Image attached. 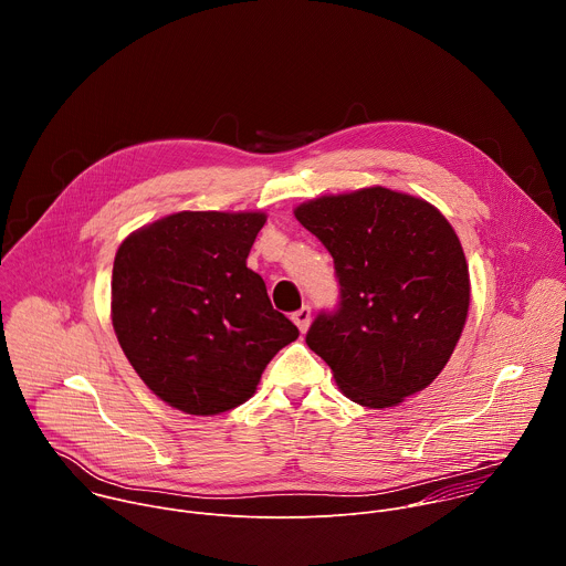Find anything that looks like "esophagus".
Here are the masks:
<instances>
[{"label": "esophagus", "instance_id": "obj_1", "mask_svg": "<svg viewBox=\"0 0 566 566\" xmlns=\"http://www.w3.org/2000/svg\"><path fill=\"white\" fill-rule=\"evenodd\" d=\"M291 319L295 322V327L304 334V332L308 329V322H311V306H302V308H297V311L291 315Z\"/></svg>", "mask_w": 566, "mask_h": 566}]
</instances>
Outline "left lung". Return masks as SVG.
Returning a JSON list of instances; mask_svg holds the SVG:
<instances>
[{"label": "left lung", "instance_id": "left-lung-1", "mask_svg": "<svg viewBox=\"0 0 566 566\" xmlns=\"http://www.w3.org/2000/svg\"><path fill=\"white\" fill-rule=\"evenodd\" d=\"M297 221L334 258L340 300L319 311L306 345L347 398L391 408L450 360L470 304L463 249L428 201L387 188L319 197Z\"/></svg>", "mask_w": 566, "mask_h": 566}]
</instances>
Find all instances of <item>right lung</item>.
<instances>
[{
  "mask_svg": "<svg viewBox=\"0 0 566 566\" xmlns=\"http://www.w3.org/2000/svg\"><path fill=\"white\" fill-rule=\"evenodd\" d=\"M266 214L177 212L132 232L112 273V322L143 382L197 417L249 400L300 332L247 258Z\"/></svg>",
  "mask_w": 566,
  "mask_h": 566,
  "instance_id": "1",
  "label": "right lung"
}]
</instances>
